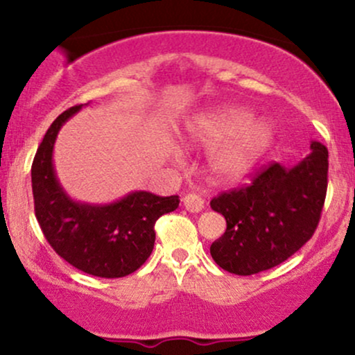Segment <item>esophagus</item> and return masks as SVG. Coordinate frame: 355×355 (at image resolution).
Masks as SVG:
<instances>
[{
    "label": "esophagus",
    "mask_w": 355,
    "mask_h": 355,
    "mask_svg": "<svg viewBox=\"0 0 355 355\" xmlns=\"http://www.w3.org/2000/svg\"><path fill=\"white\" fill-rule=\"evenodd\" d=\"M183 205H185V209L189 211H200L203 205H205V200L197 193H187L183 197Z\"/></svg>",
    "instance_id": "obj_1"
}]
</instances>
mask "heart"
<instances>
[{
  "label": "heart",
  "instance_id": "1",
  "mask_svg": "<svg viewBox=\"0 0 355 355\" xmlns=\"http://www.w3.org/2000/svg\"><path fill=\"white\" fill-rule=\"evenodd\" d=\"M252 118L247 108L222 105L187 123L183 141L193 148H211L209 172L215 182L234 183L245 177L270 146L272 126ZM173 158H180L178 150H173Z\"/></svg>",
  "mask_w": 355,
  "mask_h": 355
}]
</instances>
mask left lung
Instances as JSON below:
<instances>
[{
	"label": "left lung",
	"mask_w": 355,
	"mask_h": 355,
	"mask_svg": "<svg viewBox=\"0 0 355 355\" xmlns=\"http://www.w3.org/2000/svg\"><path fill=\"white\" fill-rule=\"evenodd\" d=\"M295 166L270 164L250 185L222 191L210 207L227 230L210 245L211 259L230 274L252 275L285 262L312 239L327 193L329 152L319 141Z\"/></svg>",
	"instance_id": "8db88e82"
}]
</instances>
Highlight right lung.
Instances as JSON below:
<instances>
[{"label": "right lung", "mask_w": 355, "mask_h": 355, "mask_svg": "<svg viewBox=\"0 0 355 355\" xmlns=\"http://www.w3.org/2000/svg\"><path fill=\"white\" fill-rule=\"evenodd\" d=\"M83 105L53 121L31 165L35 215L44 239L61 259L85 274L118 279L133 274L152 254L155 222L178 207V195L133 191L110 205L73 202L53 166V145L64 121Z\"/></svg>", "instance_id": "obj_1"}]
</instances>
